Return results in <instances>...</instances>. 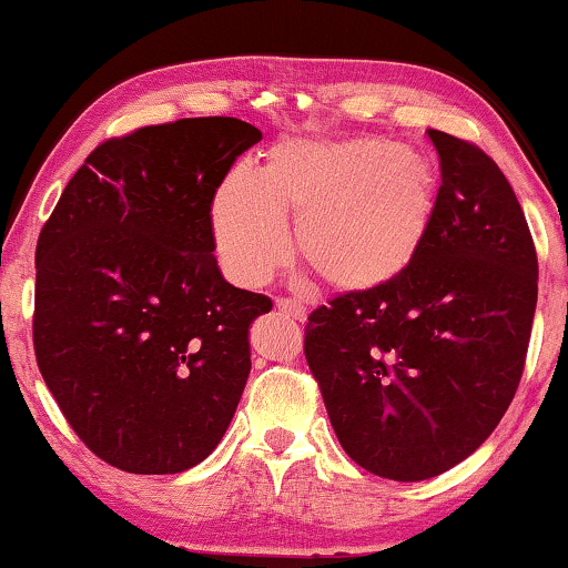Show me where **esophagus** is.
Here are the masks:
<instances>
[{
  "label": "esophagus",
  "instance_id": "1",
  "mask_svg": "<svg viewBox=\"0 0 568 568\" xmlns=\"http://www.w3.org/2000/svg\"><path fill=\"white\" fill-rule=\"evenodd\" d=\"M275 306L281 308V311H285L287 316L298 318V322H303V318L308 316L306 303H301V301H295V298H275Z\"/></svg>",
  "mask_w": 568,
  "mask_h": 568
}]
</instances>
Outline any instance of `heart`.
Segmentation results:
<instances>
[{
  "instance_id": "b5f03b06",
  "label": "heart",
  "mask_w": 568,
  "mask_h": 568,
  "mask_svg": "<svg viewBox=\"0 0 568 568\" xmlns=\"http://www.w3.org/2000/svg\"><path fill=\"white\" fill-rule=\"evenodd\" d=\"M437 172L417 146L381 135L285 141L265 170H234L213 197L221 267L242 285L267 281L291 254L285 215L298 221L303 260L342 293L388 285L433 226Z\"/></svg>"
}]
</instances>
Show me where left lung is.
I'll return each instance as SVG.
<instances>
[{
    "mask_svg": "<svg viewBox=\"0 0 568 568\" xmlns=\"http://www.w3.org/2000/svg\"><path fill=\"white\" fill-rule=\"evenodd\" d=\"M440 190L396 281L311 311L303 353L339 445L394 481L433 478L494 433L520 386L538 254L513 185L476 143L427 131Z\"/></svg>",
    "mask_w": 568,
    "mask_h": 568,
    "instance_id": "obj_1",
    "label": "left lung"
}]
</instances>
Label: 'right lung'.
Wrapping results in <instances>:
<instances>
[{"instance_id":"right-lung-1","label":"right lung","mask_w":568,"mask_h":568,"mask_svg":"<svg viewBox=\"0 0 568 568\" xmlns=\"http://www.w3.org/2000/svg\"><path fill=\"white\" fill-rule=\"evenodd\" d=\"M260 139L182 118L102 141L38 236V367L79 440L128 474L197 466L242 398L273 301L223 281L211 211Z\"/></svg>"}]
</instances>
